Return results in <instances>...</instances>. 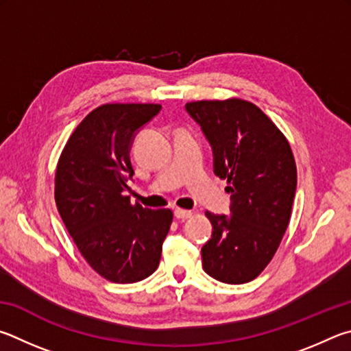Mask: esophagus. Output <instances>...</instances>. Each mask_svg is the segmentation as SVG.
<instances>
[{"mask_svg": "<svg viewBox=\"0 0 351 351\" xmlns=\"http://www.w3.org/2000/svg\"><path fill=\"white\" fill-rule=\"evenodd\" d=\"M174 217L179 219V220H186L191 217V211H186V210H180V208H177L174 211Z\"/></svg>", "mask_w": 351, "mask_h": 351, "instance_id": "34e87169", "label": "esophagus"}]
</instances>
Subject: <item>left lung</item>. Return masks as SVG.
I'll list each match as a JSON object with an SVG mask.
<instances>
[{
  "mask_svg": "<svg viewBox=\"0 0 351 351\" xmlns=\"http://www.w3.org/2000/svg\"><path fill=\"white\" fill-rule=\"evenodd\" d=\"M186 112L210 141L214 174L228 180L230 216L206 211L213 234L202 247L206 274L223 284H247L273 259L296 194L298 172L290 143L256 104L202 100Z\"/></svg>",
  "mask_w": 351,
  "mask_h": 351,
  "instance_id": "left-lung-1",
  "label": "left lung"
}]
</instances>
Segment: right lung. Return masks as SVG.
I'll return each mask as SVG.
<instances>
[{
  "instance_id": "right-lung-1",
  "label": "right lung",
  "mask_w": 351,
  "mask_h": 351,
  "mask_svg": "<svg viewBox=\"0 0 351 351\" xmlns=\"http://www.w3.org/2000/svg\"><path fill=\"white\" fill-rule=\"evenodd\" d=\"M160 104H103L67 140L55 172V202L86 262L117 284L156 271L172 222L171 210L132 205L128 182L134 137Z\"/></svg>"
}]
</instances>
